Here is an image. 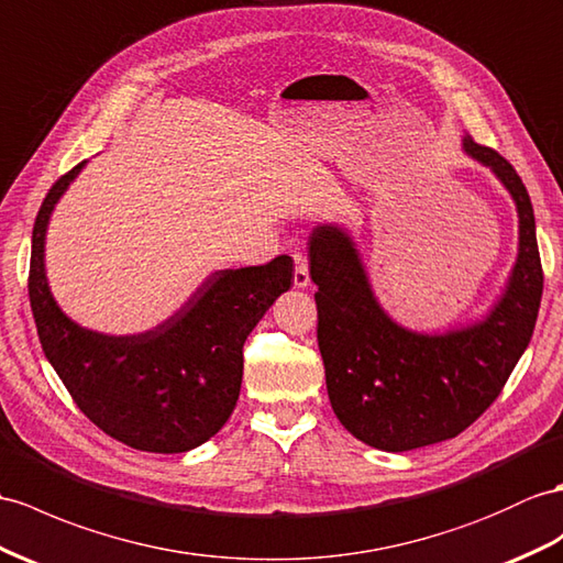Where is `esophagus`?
Masks as SVG:
<instances>
[{
    "label": "esophagus",
    "instance_id": "obj_1",
    "mask_svg": "<svg viewBox=\"0 0 563 563\" xmlns=\"http://www.w3.org/2000/svg\"><path fill=\"white\" fill-rule=\"evenodd\" d=\"M296 269H294V284L298 289H306L310 286V269H308V257L303 253H294Z\"/></svg>",
    "mask_w": 563,
    "mask_h": 563
}]
</instances>
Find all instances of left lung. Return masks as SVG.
I'll return each instance as SVG.
<instances>
[{"mask_svg":"<svg viewBox=\"0 0 563 563\" xmlns=\"http://www.w3.org/2000/svg\"><path fill=\"white\" fill-rule=\"evenodd\" d=\"M497 174L518 210V260L487 318L446 334H418L379 308L353 241L322 224L310 236L318 344L341 424L369 446L410 451L451 440L485 413L528 349L542 300V263L528 190L497 150L463 139Z\"/></svg>","mask_w":563,"mask_h":563,"instance_id":"8db88e82","label":"left lung"}]
</instances>
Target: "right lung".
Instances as JSON below:
<instances>
[{
	"label": "right lung",
	"mask_w": 563,
	"mask_h": 563,
	"mask_svg": "<svg viewBox=\"0 0 563 563\" xmlns=\"http://www.w3.org/2000/svg\"><path fill=\"white\" fill-rule=\"evenodd\" d=\"M86 162L49 188L33 227L29 296L40 344L76 406L117 442L181 454L208 442L234 410L243 344L294 284V260L219 269L155 329L109 336L71 322L45 277V234L54 205Z\"/></svg>",
	"instance_id": "obj_1"
}]
</instances>
